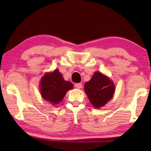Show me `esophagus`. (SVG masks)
<instances>
[{
  "label": "esophagus",
  "mask_w": 151,
  "mask_h": 151,
  "mask_svg": "<svg viewBox=\"0 0 151 151\" xmlns=\"http://www.w3.org/2000/svg\"><path fill=\"white\" fill-rule=\"evenodd\" d=\"M75 86L77 88H81L82 87V83H76Z\"/></svg>",
  "instance_id": "1"
}]
</instances>
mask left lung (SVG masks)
<instances>
[{
	"label": "left lung",
	"instance_id": "obj_1",
	"mask_svg": "<svg viewBox=\"0 0 151 151\" xmlns=\"http://www.w3.org/2000/svg\"><path fill=\"white\" fill-rule=\"evenodd\" d=\"M84 91L95 108L104 106L112 98L115 86L110 79L100 72H96L90 81L84 84Z\"/></svg>",
	"mask_w": 151,
	"mask_h": 151
}]
</instances>
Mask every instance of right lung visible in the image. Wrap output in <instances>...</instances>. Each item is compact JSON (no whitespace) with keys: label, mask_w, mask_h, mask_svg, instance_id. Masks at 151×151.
Instances as JSON below:
<instances>
[{"label":"right lung","mask_w":151,"mask_h":151,"mask_svg":"<svg viewBox=\"0 0 151 151\" xmlns=\"http://www.w3.org/2000/svg\"><path fill=\"white\" fill-rule=\"evenodd\" d=\"M73 88V84L65 81L58 69L50 73H46L40 82V92L42 98L51 104H58L65 94Z\"/></svg>","instance_id":"obj_1"}]
</instances>
